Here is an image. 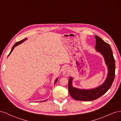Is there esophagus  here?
Here are the masks:
<instances>
[{"mask_svg":"<svg viewBox=\"0 0 121 121\" xmlns=\"http://www.w3.org/2000/svg\"><path fill=\"white\" fill-rule=\"evenodd\" d=\"M70 74V69L68 67H65L63 70V74L65 76H68Z\"/></svg>","mask_w":121,"mask_h":121,"instance_id":"obj_1","label":"esophagus"}]
</instances>
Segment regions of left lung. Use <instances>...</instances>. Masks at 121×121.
I'll return each instance as SVG.
<instances>
[{
	"mask_svg": "<svg viewBox=\"0 0 121 121\" xmlns=\"http://www.w3.org/2000/svg\"><path fill=\"white\" fill-rule=\"evenodd\" d=\"M96 39L95 49L103 56L108 68V75L104 82L99 86L89 89H82L73 86V78L69 80V92L75 100L92 101L95 100L105 93L110 88L115 76V60L113 56L111 46L99 37L95 35Z\"/></svg>",
	"mask_w": 121,
	"mask_h": 121,
	"instance_id": "left-lung-1",
	"label": "left lung"
}]
</instances>
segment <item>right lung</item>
Listing matches in <instances>:
<instances>
[{"instance_id":"add662e5","label":"right lung","mask_w":121,"mask_h":121,"mask_svg":"<svg viewBox=\"0 0 121 121\" xmlns=\"http://www.w3.org/2000/svg\"><path fill=\"white\" fill-rule=\"evenodd\" d=\"M27 40V38H25L24 39H23V40H21V41H19V42H17V43H16L15 44H14L13 45V47H12V49H11V51H10V53H9V54L8 55V56H9L10 55V54L12 53V52H13V49H14V48L15 47H16L17 46V45H19V44H21V43H22L23 42H24L25 41H26V40ZM57 80H58V78H57L56 79V80H55V82H54V84H56V83L57 82ZM46 100H43V101H46Z\"/></svg>"}]
</instances>
